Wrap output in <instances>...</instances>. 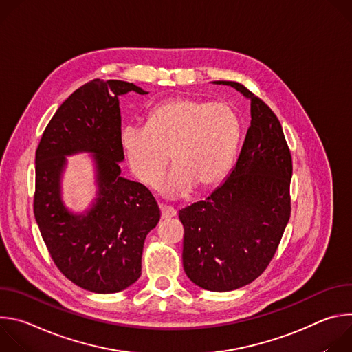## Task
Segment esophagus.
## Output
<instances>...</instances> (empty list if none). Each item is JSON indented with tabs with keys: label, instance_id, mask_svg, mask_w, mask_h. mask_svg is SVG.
I'll return each mask as SVG.
<instances>
[{
	"label": "esophagus",
	"instance_id": "obj_1",
	"mask_svg": "<svg viewBox=\"0 0 352 352\" xmlns=\"http://www.w3.org/2000/svg\"><path fill=\"white\" fill-rule=\"evenodd\" d=\"M160 210H162V219H171L177 214V210L167 205H160Z\"/></svg>",
	"mask_w": 352,
	"mask_h": 352
}]
</instances>
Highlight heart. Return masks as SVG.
I'll return each mask as SVG.
<instances>
[{
  "mask_svg": "<svg viewBox=\"0 0 352 352\" xmlns=\"http://www.w3.org/2000/svg\"><path fill=\"white\" fill-rule=\"evenodd\" d=\"M239 135V118L227 103L174 97L150 110L146 125L125 126L121 143L131 171L147 186L159 184L171 155L177 167L160 189L175 197L195 186H217L231 168Z\"/></svg>",
  "mask_w": 352,
  "mask_h": 352,
  "instance_id": "b5f03b06",
  "label": "heart"
}]
</instances>
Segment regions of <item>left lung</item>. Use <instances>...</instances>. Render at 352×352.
Wrapping results in <instances>:
<instances>
[{
  "label": "left lung",
  "mask_w": 352,
  "mask_h": 352,
  "mask_svg": "<svg viewBox=\"0 0 352 352\" xmlns=\"http://www.w3.org/2000/svg\"><path fill=\"white\" fill-rule=\"evenodd\" d=\"M216 83L250 98L252 120L226 182L178 214L186 276L223 292L252 283L273 259L291 214L292 159L281 124L262 98L238 82Z\"/></svg>",
  "instance_id": "8db88e82"
}]
</instances>
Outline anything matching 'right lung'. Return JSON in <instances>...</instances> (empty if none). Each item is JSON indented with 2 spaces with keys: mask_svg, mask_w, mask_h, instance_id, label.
<instances>
[{
  "mask_svg": "<svg viewBox=\"0 0 352 352\" xmlns=\"http://www.w3.org/2000/svg\"><path fill=\"white\" fill-rule=\"evenodd\" d=\"M146 94L124 80L93 79L76 89L45 126L36 150L33 213L48 254L74 284L98 294L125 289L140 277L146 235L160 209L144 185L121 177L124 160L118 96ZM95 153L98 199L86 215L60 200L65 156Z\"/></svg>",
  "mask_w": 352,
  "mask_h": 352,
  "instance_id": "right-lung-1",
  "label": "right lung"
}]
</instances>
